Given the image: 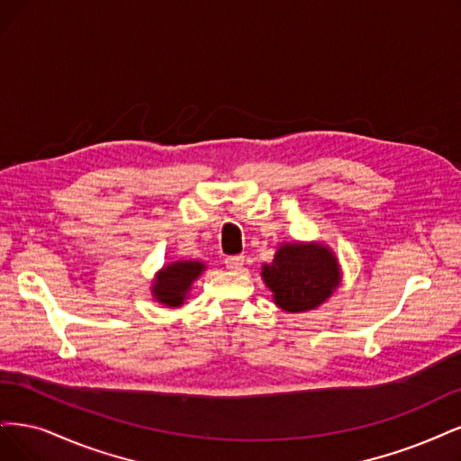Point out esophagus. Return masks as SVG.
Instances as JSON below:
<instances>
[{"instance_id": "esophagus-1", "label": "esophagus", "mask_w": 461, "mask_h": 461, "mask_svg": "<svg viewBox=\"0 0 461 461\" xmlns=\"http://www.w3.org/2000/svg\"><path fill=\"white\" fill-rule=\"evenodd\" d=\"M224 264H226V268H228V270H231V272H240V270L243 268L245 258H243V257H228V258L224 260Z\"/></svg>"}]
</instances>
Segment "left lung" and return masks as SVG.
Here are the masks:
<instances>
[{"label": "left lung", "instance_id": "left-lung-1", "mask_svg": "<svg viewBox=\"0 0 461 461\" xmlns=\"http://www.w3.org/2000/svg\"><path fill=\"white\" fill-rule=\"evenodd\" d=\"M260 276L274 304L289 314L321 306L343 279L333 249L320 241L279 243L274 260L262 264Z\"/></svg>", "mask_w": 461, "mask_h": 461}]
</instances>
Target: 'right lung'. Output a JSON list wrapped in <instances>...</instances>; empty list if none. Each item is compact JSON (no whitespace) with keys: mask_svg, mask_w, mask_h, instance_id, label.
Returning a JSON list of instances; mask_svg holds the SVG:
<instances>
[{"mask_svg":"<svg viewBox=\"0 0 461 461\" xmlns=\"http://www.w3.org/2000/svg\"><path fill=\"white\" fill-rule=\"evenodd\" d=\"M206 270L201 260H176L165 264L151 279L153 299L168 308H177L185 303L191 287Z\"/></svg>","mask_w":461,"mask_h":461,"instance_id":"add662e5","label":"right lung"}]
</instances>
